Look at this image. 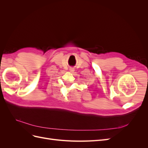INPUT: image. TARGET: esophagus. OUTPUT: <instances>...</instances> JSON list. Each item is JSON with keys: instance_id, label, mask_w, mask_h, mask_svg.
<instances>
[{"instance_id": "esophagus-1", "label": "esophagus", "mask_w": 148, "mask_h": 148, "mask_svg": "<svg viewBox=\"0 0 148 148\" xmlns=\"http://www.w3.org/2000/svg\"><path fill=\"white\" fill-rule=\"evenodd\" d=\"M70 71H71V72H73V71H74V69H72V68H70Z\"/></svg>"}]
</instances>
